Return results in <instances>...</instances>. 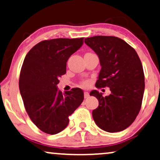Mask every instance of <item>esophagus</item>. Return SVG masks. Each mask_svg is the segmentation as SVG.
Here are the masks:
<instances>
[{"instance_id": "34e87169", "label": "esophagus", "mask_w": 160, "mask_h": 160, "mask_svg": "<svg viewBox=\"0 0 160 160\" xmlns=\"http://www.w3.org/2000/svg\"><path fill=\"white\" fill-rule=\"evenodd\" d=\"M88 97H89V93L88 92V91H85V92H84V97L86 99V98H88Z\"/></svg>"}]
</instances>
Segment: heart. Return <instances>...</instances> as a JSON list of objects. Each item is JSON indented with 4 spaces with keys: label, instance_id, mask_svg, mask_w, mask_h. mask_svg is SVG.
<instances>
[{
    "label": "heart",
    "instance_id": "1",
    "mask_svg": "<svg viewBox=\"0 0 160 160\" xmlns=\"http://www.w3.org/2000/svg\"><path fill=\"white\" fill-rule=\"evenodd\" d=\"M83 85H85V86H86V85H88V82H83Z\"/></svg>",
    "mask_w": 160,
    "mask_h": 160
}]
</instances>
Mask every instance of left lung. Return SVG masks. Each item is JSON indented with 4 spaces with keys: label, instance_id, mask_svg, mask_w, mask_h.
<instances>
[{
    "label": "left lung",
    "instance_id": "left-lung-1",
    "mask_svg": "<svg viewBox=\"0 0 160 160\" xmlns=\"http://www.w3.org/2000/svg\"><path fill=\"white\" fill-rule=\"evenodd\" d=\"M85 43L98 55L101 70L97 88H110L103 97L97 90L90 95L99 101L92 112L96 124L102 130L117 132L130 126L139 113L145 89L142 66L135 49L120 38L96 36Z\"/></svg>",
    "mask_w": 160,
    "mask_h": 160
}]
</instances>
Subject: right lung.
Instances as JSON below:
<instances>
[{"mask_svg": "<svg viewBox=\"0 0 160 160\" xmlns=\"http://www.w3.org/2000/svg\"><path fill=\"white\" fill-rule=\"evenodd\" d=\"M83 44V38L44 40L28 52L21 69L19 87L25 110L44 132L55 135L69 124V116L81 105L83 91L58 90L59 78L67 72V62Z\"/></svg>", "mask_w": 160, "mask_h": 160, "instance_id": "1", "label": "right lung"}]
</instances>
